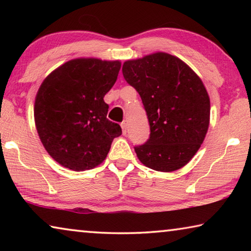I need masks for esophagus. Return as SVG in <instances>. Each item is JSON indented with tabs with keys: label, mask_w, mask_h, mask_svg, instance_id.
Here are the masks:
<instances>
[{
	"label": "esophagus",
	"mask_w": 251,
	"mask_h": 251,
	"mask_svg": "<svg viewBox=\"0 0 251 251\" xmlns=\"http://www.w3.org/2000/svg\"><path fill=\"white\" fill-rule=\"evenodd\" d=\"M121 126H122V129H123V134H126V131H127V125H126V123L123 122L122 124H121Z\"/></svg>",
	"instance_id": "esophagus-1"
}]
</instances>
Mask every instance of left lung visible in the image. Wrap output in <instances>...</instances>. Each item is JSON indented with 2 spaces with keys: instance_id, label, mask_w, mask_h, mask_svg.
<instances>
[{
  "instance_id": "8db88e82",
  "label": "left lung",
  "mask_w": 251,
  "mask_h": 251,
  "mask_svg": "<svg viewBox=\"0 0 251 251\" xmlns=\"http://www.w3.org/2000/svg\"><path fill=\"white\" fill-rule=\"evenodd\" d=\"M123 75L143 100L151 137L136 146L138 159L171 173L192 160L206 137L210 100L201 77L174 55L156 52L123 64Z\"/></svg>"
}]
</instances>
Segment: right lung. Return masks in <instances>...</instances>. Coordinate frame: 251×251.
Wrapping results in <instances>:
<instances>
[{
    "instance_id": "1",
    "label": "right lung",
    "mask_w": 251,
    "mask_h": 251,
    "mask_svg": "<svg viewBox=\"0 0 251 251\" xmlns=\"http://www.w3.org/2000/svg\"><path fill=\"white\" fill-rule=\"evenodd\" d=\"M121 61L79 57L46 76L37 91L34 121L46 151L61 166L83 172L105 160L121 126L108 121L104 96L115 84Z\"/></svg>"
}]
</instances>
